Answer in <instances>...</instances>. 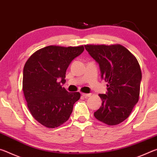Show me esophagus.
<instances>
[{"instance_id": "esophagus-1", "label": "esophagus", "mask_w": 157, "mask_h": 157, "mask_svg": "<svg viewBox=\"0 0 157 157\" xmlns=\"http://www.w3.org/2000/svg\"><path fill=\"white\" fill-rule=\"evenodd\" d=\"M82 96H84V98H87V97H90L91 95V94H82Z\"/></svg>"}]
</instances>
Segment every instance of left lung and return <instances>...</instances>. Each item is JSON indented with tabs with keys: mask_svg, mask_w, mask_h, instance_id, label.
<instances>
[{
	"mask_svg": "<svg viewBox=\"0 0 157 157\" xmlns=\"http://www.w3.org/2000/svg\"><path fill=\"white\" fill-rule=\"evenodd\" d=\"M85 49L100 66L107 92L99 94L102 105L95 118L116 125L128 118L139 101L141 70L136 58L121 45H86Z\"/></svg>",
	"mask_w": 157,
	"mask_h": 157,
	"instance_id": "obj_1",
	"label": "left lung"
}]
</instances>
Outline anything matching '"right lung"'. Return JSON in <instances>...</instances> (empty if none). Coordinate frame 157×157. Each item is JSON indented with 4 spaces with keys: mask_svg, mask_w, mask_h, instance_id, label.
Here are the masks:
<instances>
[{
    "mask_svg": "<svg viewBox=\"0 0 157 157\" xmlns=\"http://www.w3.org/2000/svg\"><path fill=\"white\" fill-rule=\"evenodd\" d=\"M84 50L83 46H49L37 50L26 62L23 94L32 116L42 125L55 128L68 120L80 94L69 93L62 84L68 66Z\"/></svg>",
    "mask_w": 157,
    "mask_h": 157,
    "instance_id": "add662e5",
    "label": "right lung"
}]
</instances>
